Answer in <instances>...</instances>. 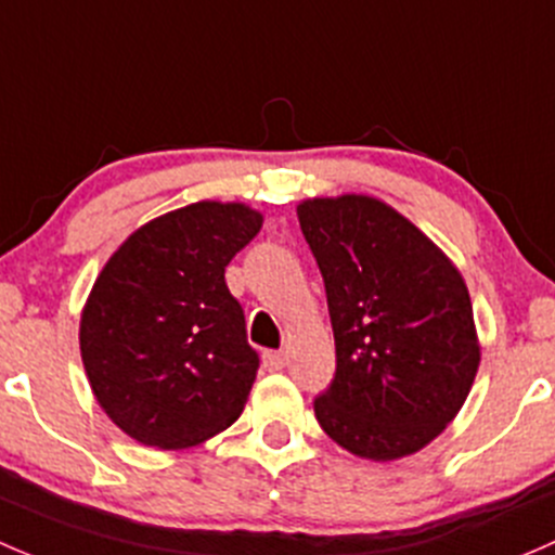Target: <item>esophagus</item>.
<instances>
[{
	"label": "esophagus",
	"mask_w": 555,
	"mask_h": 555,
	"mask_svg": "<svg viewBox=\"0 0 555 555\" xmlns=\"http://www.w3.org/2000/svg\"><path fill=\"white\" fill-rule=\"evenodd\" d=\"M261 358H264V365L270 371H280L285 365V361H288V358H285V352H278V350H267Z\"/></svg>",
	"instance_id": "esophagus-1"
}]
</instances>
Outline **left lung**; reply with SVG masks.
I'll list each match as a JSON object with an SVG mask.
<instances>
[{
  "label": "left lung",
  "mask_w": 555,
  "mask_h": 555,
  "mask_svg": "<svg viewBox=\"0 0 555 555\" xmlns=\"http://www.w3.org/2000/svg\"><path fill=\"white\" fill-rule=\"evenodd\" d=\"M296 214L336 345L334 382L315 398L320 427L361 460L416 454L460 414L481 363L465 280L379 197H310Z\"/></svg>",
  "instance_id": "obj_1"
}]
</instances>
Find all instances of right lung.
Instances as JSON below:
<instances>
[{"instance_id": "1", "label": "right lung", "mask_w": 555, "mask_h": 555, "mask_svg": "<svg viewBox=\"0 0 555 555\" xmlns=\"http://www.w3.org/2000/svg\"><path fill=\"white\" fill-rule=\"evenodd\" d=\"M261 224L250 205L199 199L139 227L95 278L79 352L95 401L133 441L190 449L243 414L259 356L224 270Z\"/></svg>"}]
</instances>
